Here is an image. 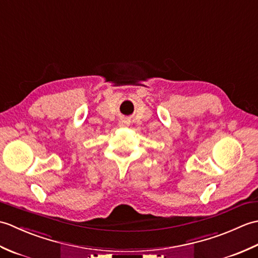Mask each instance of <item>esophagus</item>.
<instances>
[{"instance_id": "34e87169", "label": "esophagus", "mask_w": 258, "mask_h": 258, "mask_svg": "<svg viewBox=\"0 0 258 258\" xmlns=\"http://www.w3.org/2000/svg\"><path fill=\"white\" fill-rule=\"evenodd\" d=\"M122 125H123V124H122Z\"/></svg>"}]
</instances>
